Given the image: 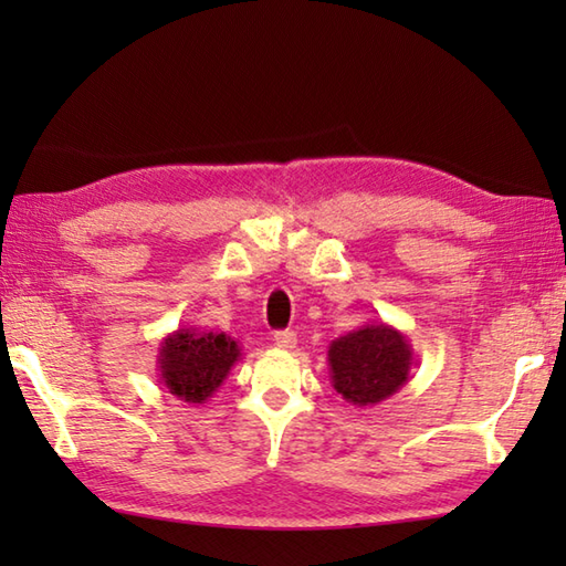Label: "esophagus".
I'll return each mask as SVG.
<instances>
[{"instance_id":"obj_1","label":"esophagus","mask_w":566,"mask_h":566,"mask_svg":"<svg viewBox=\"0 0 566 566\" xmlns=\"http://www.w3.org/2000/svg\"><path fill=\"white\" fill-rule=\"evenodd\" d=\"M274 343H276V347H282V350H294V347H296V333L294 331H276L274 333Z\"/></svg>"}]
</instances>
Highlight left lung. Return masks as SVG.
<instances>
[{
  "label": "left lung",
  "instance_id": "obj_1",
  "mask_svg": "<svg viewBox=\"0 0 566 566\" xmlns=\"http://www.w3.org/2000/svg\"><path fill=\"white\" fill-rule=\"evenodd\" d=\"M333 389L353 406H377L399 391L413 367V347L389 323H365L328 347Z\"/></svg>",
  "mask_w": 566,
  "mask_h": 566
}]
</instances>
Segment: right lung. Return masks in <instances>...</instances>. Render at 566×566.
I'll return each instance as SVG.
<instances>
[{"instance_id": "add662e5", "label": "right lung", "mask_w": 566, "mask_h": 566, "mask_svg": "<svg viewBox=\"0 0 566 566\" xmlns=\"http://www.w3.org/2000/svg\"><path fill=\"white\" fill-rule=\"evenodd\" d=\"M238 359L240 345L231 335L179 328L167 333L158 347V377L177 399L207 403Z\"/></svg>"}]
</instances>
